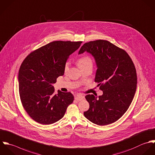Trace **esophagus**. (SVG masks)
I'll return each mask as SVG.
<instances>
[{"instance_id":"esophagus-1","label":"esophagus","mask_w":155,"mask_h":155,"mask_svg":"<svg viewBox=\"0 0 155 155\" xmlns=\"http://www.w3.org/2000/svg\"><path fill=\"white\" fill-rule=\"evenodd\" d=\"M84 96L82 95H77L74 97V99L78 101H81L84 99Z\"/></svg>"}]
</instances>
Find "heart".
<instances>
[{
    "label": "heart",
    "mask_w": 155,
    "mask_h": 155,
    "mask_svg": "<svg viewBox=\"0 0 155 155\" xmlns=\"http://www.w3.org/2000/svg\"><path fill=\"white\" fill-rule=\"evenodd\" d=\"M77 63L78 66L81 70H83L88 67L93 66V61L91 58L88 56H84L80 58L78 61ZM69 69V62H66L64 66V72L67 73Z\"/></svg>",
    "instance_id": "1"
}]
</instances>
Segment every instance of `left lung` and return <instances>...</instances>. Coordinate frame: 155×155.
I'll return each instance as SVG.
<instances>
[{
	"label": "left lung",
	"instance_id": "obj_1",
	"mask_svg": "<svg viewBox=\"0 0 155 155\" xmlns=\"http://www.w3.org/2000/svg\"><path fill=\"white\" fill-rule=\"evenodd\" d=\"M85 52L94 58V81L101 85L103 94L85 96L90 108L84 114L97 125L111 124L123 115L134 97L137 84L135 65L126 51L106 40L85 43L78 54Z\"/></svg>",
	"mask_w": 155,
	"mask_h": 155
}]
</instances>
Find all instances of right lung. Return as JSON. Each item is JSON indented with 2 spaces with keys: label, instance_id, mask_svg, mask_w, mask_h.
Listing matches in <instances>:
<instances>
[{
  "label": "right lung",
  "instance_id": "obj_1",
  "mask_svg": "<svg viewBox=\"0 0 155 155\" xmlns=\"http://www.w3.org/2000/svg\"><path fill=\"white\" fill-rule=\"evenodd\" d=\"M82 41H53L30 53L18 71V89L23 107L35 121L51 124L61 119L74 101L71 93H54L53 84L64 74L69 56Z\"/></svg>",
  "mask_w": 155,
  "mask_h": 155
}]
</instances>
